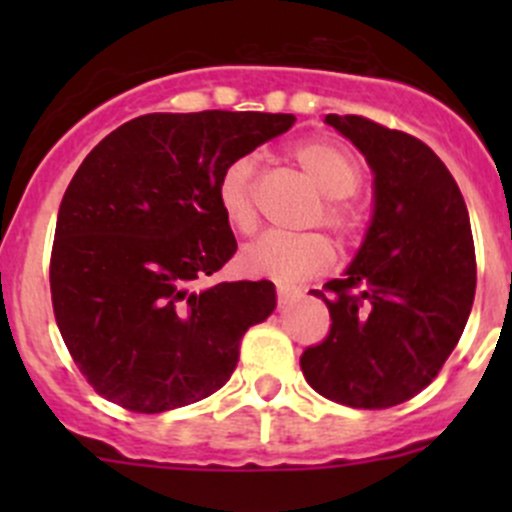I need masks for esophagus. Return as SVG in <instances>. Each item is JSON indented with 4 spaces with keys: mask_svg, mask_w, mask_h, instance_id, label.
<instances>
[{
    "mask_svg": "<svg viewBox=\"0 0 512 512\" xmlns=\"http://www.w3.org/2000/svg\"><path fill=\"white\" fill-rule=\"evenodd\" d=\"M294 297H297V292H294V289H289V287H280V289H277V307L285 309L287 304L292 302Z\"/></svg>",
    "mask_w": 512,
    "mask_h": 512,
    "instance_id": "obj_1",
    "label": "esophagus"
}]
</instances>
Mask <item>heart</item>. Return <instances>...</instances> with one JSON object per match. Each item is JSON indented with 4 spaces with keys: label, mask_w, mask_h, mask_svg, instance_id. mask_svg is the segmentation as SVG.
Listing matches in <instances>:
<instances>
[{
    "label": "heart",
    "mask_w": 512,
    "mask_h": 512,
    "mask_svg": "<svg viewBox=\"0 0 512 512\" xmlns=\"http://www.w3.org/2000/svg\"><path fill=\"white\" fill-rule=\"evenodd\" d=\"M302 173L327 195L322 220L339 237H354L359 220L354 210L344 203L361 185V170L344 148L329 141H304L289 151ZM218 205L227 225L240 235H252L260 223L255 200V158L240 156L225 165L218 178ZM240 265L247 275L267 277L277 285H297L307 277L319 275L334 265V247L319 232L304 235H282L270 232L247 245L240 252Z\"/></svg>",
    "instance_id": "b5f03b06"
}]
</instances>
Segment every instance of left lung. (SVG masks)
Here are the masks:
<instances>
[{
  "label": "left lung",
  "instance_id": "1",
  "mask_svg": "<svg viewBox=\"0 0 512 512\" xmlns=\"http://www.w3.org/2000/svg\"><path fill=\"white\" fill-rule=\"evenodd\" d=\"M324 121L364 153L374 218L342 280L312 289L329 337L304 349L302 374L324 399L389 409L414 399L456 349L476 294L466 200L423 141L364 116Z\"/></svg>",
  "mask_w": 512,
  "mask_h": 512
}]
</instances>
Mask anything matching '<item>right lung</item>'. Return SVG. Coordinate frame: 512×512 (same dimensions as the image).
Listing matches in <instances>:
<instances>
[{"mask_svg":"<svg viewBox=\"0 0 512 512\" xmlns=\"http://www.w3.org/2000/svg\"><path fill=\"white\" fill-rule=\"evenodd\" d=\"M292 126V113H146L79 165L56 220L51 304L103 399L160 414L230 379L277 294L267 280L195 285L237 250L215 188L230 160Z\"/></svg>","mask_w":512,"mask_h":512,"instance_id":"right-lung-1","label":"right lung"}]
</instances>
